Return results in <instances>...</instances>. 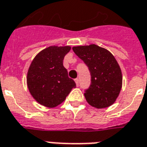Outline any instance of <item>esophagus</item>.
I'll return each instance as SVG.
<instances>
[{"instance_id":"obj_1","label":"esophagus","mask_w":147,"mask_h":147,"mask_svg":"<svg viewBox=\"0 0 147 147\" xmlns=\"http://www.w3.org/2000/svg\"><path fill=\"white\" fill-rule=\"evenodd\" d=\"M75 82H76V86H78V83H79V80H78V78H76V79H75Z\"/></svg>"}]
</instances>
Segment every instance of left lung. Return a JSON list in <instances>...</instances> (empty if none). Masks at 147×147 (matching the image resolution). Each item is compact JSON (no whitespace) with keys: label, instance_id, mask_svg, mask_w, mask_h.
Returning <instances> with one entry per match:
<instances>
[{"label":"left lung","instance_id":"1","mask_svg":"<svg viewBox=\"0 0 147 147\" xmlns=\"http://www.w3.org/2000/svg\"><path fill=\"white\" fill-rule=\"evenodd\" d=\"M74 52L88 67L91 85L84 96L90 106L107 108L116 102L123 84L120 67L107 49L96 45L72 48Z\"/></svg>","mask_w":147,"mask_h":147}]
</instances>
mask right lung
Returning a JSON list of instances; mask_svg holds the SVG:
<instances>
[{
  "mask_svg": "<svg viewBox=\"0 0 147 147\" xmlns=\"http://www.w3.org/2000/svg\"><path fill=\"white\" fill-rule=\"evenodd\" d=\"M70 46H50L37 55L27 74L30 93L42 106L54 108L63 102L76 86L63 66L64 57Z\"/></svg>",
  "mask_w": 147,
  "mask_h": 147,
  "instance_id": "obj_1",
  "label": "right lung"
}]
</instances>
